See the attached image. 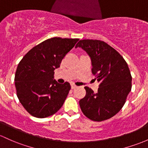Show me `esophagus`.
Segmentation results:
<instances>
[{
    "instance_id": "1",
    "label": "esophagus",
    "mask_w": 148,
    "mask_h": 148,
    "mask_svg": "<svg viewBox=\"0 0 148 148\" xmlns=\"http://www.w3.org/2000/svg\"><path fill=\"white\" fill-rule=\"evenodd\" d=\"M76 87H77V86H76V85H75L74 84H72V85H71V88L72 89H75V88H76Z\"/></svg>"
}]
</instances>
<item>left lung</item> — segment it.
<instances>
[{"label":"left lung","instance_id":"1","mask_svg":"<svg viewBox=\"0 0 148 148\" xmlns=\"http://www.w3.org/2000/svg\"><path fill=\"white\" fill-rule=\"evenodd\" d=\"M82 48L90 56L92 72L99 86L97 93L85 87L86 95L79 101L82 113L95 121L112 118L124 105L131 90L132 77L128 64L118 51L99 40H80L75 48Z\"/></svg>","mask_w":148,"mask_h":148}]
</instances>
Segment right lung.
I'll list each match as a JSON object with an SVG mask.
<instances>
[{
	"mask_svg": "<svg viewBox=\"0 0 148 148\" xmlns=\"http://www.w3.org/2000/svg\"><path fill=\"white\" fill-rule=\"evenodd\" d=\"M78 39L53 37L33 47L20 62L15 76L17 96L33 116L46 118L63 106L70 90L68 82L54 80V70Z\"/></svg>",
	"mask_w": 148,
	"mask_h": 148,
	"instance_id": "1",
	"label": "right lung"
}]
</instances>
